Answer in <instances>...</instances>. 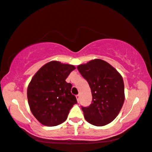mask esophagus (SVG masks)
Masks as SVG:
<instances>
[{
	"instance_id": "1",
	"label": "esophagus",
	"mask_w": 152,
	"mask_h": 152,
	"mask_svg": "<svg viewBox=\"0 0 152 152\" xmlns=\"http://www.w3.org/2000/svg\"><path fill=\"white\" fill-rule=\"evenodd\" d=\"M76 98H77V102H80V95H76Z\"/></svg>"
}]
</instances>
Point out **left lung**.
<instances>
[{
	"label": "left lung",
	"instance_id": "obj_1",
	"mask_svg": "<svg viewBox=\"0 0 152 152\" xmlns=\"http://www.w3.org/2000/svg\"><path fill=\"white\" fill-rule=\"evenodd\" d=\"M90 86L93 101L82 107L84 118L93 125H107L117 117L124 101V86L121 75L107 61L95 59L77 66Z\"/></svg>",
	"mask_w": 152,
	"mask_h": 152
}]
</instances>
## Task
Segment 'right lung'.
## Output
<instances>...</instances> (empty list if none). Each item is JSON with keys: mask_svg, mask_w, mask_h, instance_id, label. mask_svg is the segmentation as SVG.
<instances>
[{"mask_svg": "<svg viewBox=\"0 0 152 152\" xmlns=\"http://www.w3.org/2000/svg\"><path fill=\"white\" fill-rule=\"evenodd\" d=\"M73 65L52 61L43 65L33 76L28 85L27 95L30 111L38 121L45 126L61 124L77 99L72 95V84L66 79Z\"/></svg>", "mask_w": 152, "mask_h": 152, "instance_id": "right-lung-1", "label": "right lung"}]
</instances>
